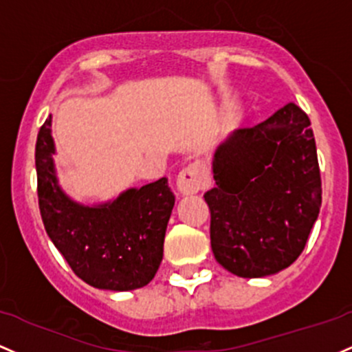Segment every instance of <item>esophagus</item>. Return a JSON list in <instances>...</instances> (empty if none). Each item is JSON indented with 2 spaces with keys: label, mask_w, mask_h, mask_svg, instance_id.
<instances>
[{
  "label": "esophagus",
  "mask_w": 352,
  "mask_h": 352,
  "mask_svg": "<svg viewBox=\"0 0 352 352\" xmlns=\"http://www.w3.org/2000/svg\"><path fill=\"white\" fill-rule=\"evenodd\" d=\"M207 184V175L204 172L202 167L197 164H190L187 167L180 170V173L177 175V190L182 195H190L197 194L199 190H202Z\"/></svg>",
  "instance_id": "34e87169"
}]
</instances>
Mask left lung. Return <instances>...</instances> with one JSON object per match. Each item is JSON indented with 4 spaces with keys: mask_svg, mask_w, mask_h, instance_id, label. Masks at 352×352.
<instances>
[{
    "mask_svg": "<svg viewBox=\"0 0 352 352\" xmlns=\"http://www.w3.org/2000/svg\"><path fill=\"white\" fill-rule=\"evenodd\" d=\"M212 252L239 277H264L292 264L318 220L322 188L311 120L296 103L239 129L214 155Z\"/></svg>",
    "mask_w": 352,
    "mask_h": 352,
    "instance_id": "1",
    "label": "left lung"
}]
</instances>
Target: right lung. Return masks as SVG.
Segmentation results:
<instances>
[{
	"mask_svg": "<svg viewBox=\"0 0 352 352\" xmlns=\"http://www.w3.org/2000/svg\"><path fill=\"white\" fill-rule=\"evenodd\" d=\"M52 115L36 138L34 162L38 204L46 234L87 284L108 291H132L155 277L175 197L167 179L130 188L113 202L85 207L56 184Z\"/></svg>",
	"mask_w": 352,
	"mask_h": 352,
	"instance_id": "right-lung-1",
	"label": "right lung"
}]
</instances>
